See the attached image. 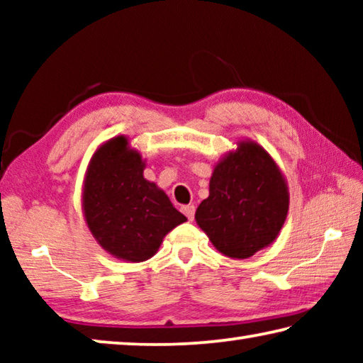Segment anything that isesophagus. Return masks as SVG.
I'll list each match as a JSON object with an SVG mask.
<instances>
[{
    "label": "esophagus",
    "instance_id": "34e87169",
    "mask_svg": "<svg viewBox=\"0 0 363 363\" xmlns=\"http://www.w3.org/2000/svg\"><path fill=\"white\" fill-rule=\"evenodd\" d=\"M182 213L186 214L189 220H194V216H195V206H194V205L182 206Z\"/></svg>",
    "mask_w": 363,
    "mask_h": 363
}]
</instances>
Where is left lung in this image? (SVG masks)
Listing matches in <instances>:
<instances>
[{
	"label": "left lung",
	"instance_id": "obj_1",
	"mask_svg": "<svg viewBox=\"0 0 363 363\" xmlns=\"http://www.w3.org/2000/svg\"><path fill=\"white\" fill-rule=\"evenodd\" d=\"M288 208L290 192L277 162L255 140L240 139L214 164L210 195L195 220L219 253L247 259L279 237Z\"/></svg>",
	"mask_w": 363,
	"mask_h": 363
}]
</instances>
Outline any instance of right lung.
Listing matches in <instances>:
<instances>
[{"label": "right lung", "mask_w": 363, "mask_h": 363, "mask_svg": "<svg viewBox=\"0 0 363 363\" xmlns=\"http://www.w3.org/2000/svg\"><path fill=\"white\" fill-rule=\"evenodd\" d=\"M144 169L140 152L120 134L97 147L84 173L86 225L108 255L126 262L150 259L167 233L187 220Z\"/></svg>", "instance_id": "add662e5"}]
</instances>
